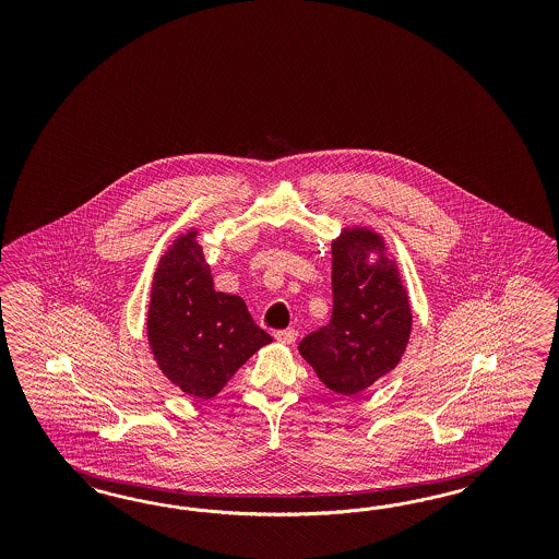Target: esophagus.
I'll use <instances>...</instances> for the list:
<instances>
[{"label":"esophagus","mask_w":559,"mask_h":559,"mask_svg":"<svg viewBox=\"0 0 559 559\" xmlns=\"http://www.w3.org/2000/svg\"><path fill=\"white\" fill-rule=\"evenodd\" d=\"M274 338L278 340V342H283V344H293V342L297 340V330H293V328L276 330V332H274Z\"/></svg>","instance_id":"esophagus-1"}]
</instances>
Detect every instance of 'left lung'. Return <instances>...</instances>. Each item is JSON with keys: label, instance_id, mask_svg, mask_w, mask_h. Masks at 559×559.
Instances as JSON below:
<instances>
[{"label": "left lung", "instance_id": "obj_1", "mask_svg": "<svg viewBox=\"0 0 559 559\" xmlns=\"http://www.w3.org/2000/svg\"><path fill=\"white\" fill-rule=\"evenodd\" d=\"M332 295L330 323L307 334L299 353L328 390L356 395L397 367L412 330L400 272L371 229H346L332 243Z\"/></svg>", "mask_w": 559, "mask_h": 559}]
</instances>
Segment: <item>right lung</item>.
Here are the masks:
<instances>
[{
  "instance_id": "right-lung-1",
  "label": "right lung",
  "mask_w": 559,
  "mask_h": 559,
  "mask_svg": "<svg viewBox=\"0 0 559 559\" xmlns=\"http://www.w3.org/2000/svg\"><path fill=\"white\" fill-rule=\"evenodd\" d=\"M197 231L180 236L153 274L147 336L174 385L201 400L219 393L237 369L272 342L237 295L213 288Z\"/></svg>"
}]
</instances>
